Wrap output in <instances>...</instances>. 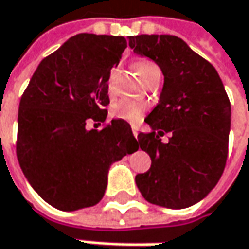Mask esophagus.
<instances>
[{"label": "esophagus", "mask_w": 249, "mask_h": 249, "mask_svg": "<svg viewBox=\"0 0 249 249\" xmlns=\"http://www.w3.org/2000/svg\"><path fill=\"white\" fill-rule=\"evenodd\" d=\"M131 128H132V133H133V136H135V138H136V139H138V135H139V128H138V125H132V126H131Z\"/></svg>", "instance_id": "34e87169"}]
</instances>
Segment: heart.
I'll use <instances>...</instances> for the list:
<instances>
[{
	"mask_svg": "<svg viewBox=\"0 0 249 249\" xmlns=\"http://www.w3.org/2000/svg\"><path fill=\"white\" fill-rule=\"evenodd\" d=\"M135 69L142 77V80L146 77V74L151 71L153 69H157V66L154 65L150 60H139L135 63ZM117 69L113 67L110 70L107 77V87L108 90L113 89V81L116 77ZM147 110V105L143 102H136V100H131V99H121L116 102L111 107V116L117 118V120H123L131 124H138L141 121L144 113Z\"/></svg>",
	"mask_w": 249,
	"mask_h": 249,
	"instance_id": "1",
	"label": "heart"
}]
</instances>
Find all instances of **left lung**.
<instances>
[{
	"label": "left lung",
	"mask_w": 249,
	"mask_h": 249,
	"mask_svg": "<svg viewBox=\"0 0 249 249\" xmlns=\"http://www.w3.org/2000/svg\"><path fill=\"white\" fill-rule=\"evenodd\" d=\"M138 55L150 57L164 74L160 103L139 133L151 167L135 180L151 204L182 210L202 200L216 186L226 165L230 100L215 67L183 39L168 34L129 37ZM171 133L168 143L160 142Z\"/></svg>",
	"instance_id": "1"
}]
</instances>
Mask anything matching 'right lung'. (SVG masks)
I'll return each mask as SVG.
<instances>
[{
    "mask_svg": "<svg viewBox=\"0 0 249 249\" xmlns=\"http://www.w3.org/2000/svg\"><path fill=\"white\" fill-rule=\"evenodd\" d=\"M126 39L81 33L42 59L23 92L16 156L42 200L60 211L98 204L108 167L139 149L131 125L107 117V77Z\"/></svg>",
    "mask_w": 249,
    "mask_h": 249,
    "instance_id": "obj_1",
    "label": "right lung"
}]
</instances>
